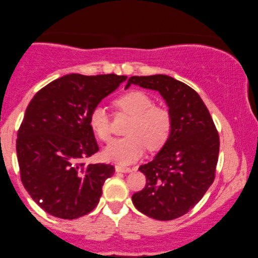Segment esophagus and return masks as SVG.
<instances>
[{
    "label": "esophagus",
    "mask_w": 258,
    "mask_h": 258,
    "mask_svg": "<svg viewBox=\"0 0 258 258\" xmlns=\"http://www.w3.org/2000/svg\"><path fill=\"white\" fill-rule=\"evenodd\" d=\"M134 169L132 168H126V167H122V166H115V171L116 172H132Z\"/></svg>",
    "instance_id": "obj_1"
}]
</instances>
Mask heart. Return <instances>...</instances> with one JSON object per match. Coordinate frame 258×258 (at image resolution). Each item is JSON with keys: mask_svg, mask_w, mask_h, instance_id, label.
I'll list each match as a JSON object with an SVG mask.
<instances>
[{"mask_svg": "<svg viewBox=\"0 0 258 258\" xmlns=\"http://www.w3.org/2000/svg\"><path fill=\"white\" fill-rule=\"evenodd\" d=\"M120 111L133 115L124 138L113 141L104 151L105 158L120 164H130L142 157L146 146L151 151L160 150L171 133L172 121L166 108L154 106V101L145 92L133 90L115 100ZM89 125L101 142L111 141L112 128L103 106H96L89 115Z\"/></svg>", "mask_w": 258, "mask_h": 258, "instance_id": "1", "label": "heart"}]
</instances>
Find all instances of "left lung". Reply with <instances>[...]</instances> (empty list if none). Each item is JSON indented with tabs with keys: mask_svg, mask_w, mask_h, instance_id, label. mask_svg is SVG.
Here are the masks:
<instances>
[{
	"mask_svg": "<svg viewBox=\"0 0 258 258\" xmlns=\"http://www.w3.org/2000/svg\"><path fill=\"white\" fill-rule=\"evenodd\" d=\"M132 84L158 91L172 121L166 144L138 169L146 185L134 194L133 204L151 218L171 221L189 212L213 184L218 133L201 97L187 84L163 74L132 77L125 89Z\"/></svg>",
	"mask_w": 258,
	"mask_h": 258,
	"instance_id": "obj_1",
	"label": "left lung"
}]
</instances>
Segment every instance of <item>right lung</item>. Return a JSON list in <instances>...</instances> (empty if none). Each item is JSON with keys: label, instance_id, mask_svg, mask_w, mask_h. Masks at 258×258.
Instances as JSON below:
<instances>
[{"label": "right lung", "instance_id": "right-lung-1", "mask_svg": "<svg viewBox=\"0 0 258 258\" xmlns=\"http://www.w3.org/2000/svg\"><path fill=\"white\" fill-rule=\"evenodd\" d=\"M115 74H67L50 82L28 104L17 138L25 188L54 217L75 219L98 205L111 164H86L99 147L89 125L92 109L124 82Z\"/></svg>", "mask_w": 258, "mask_h": 258}]
</instances>
